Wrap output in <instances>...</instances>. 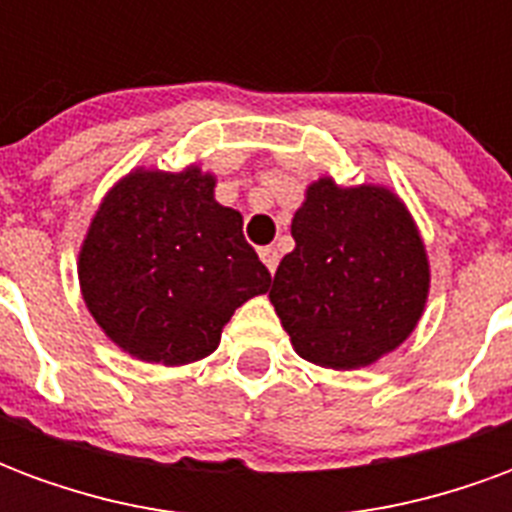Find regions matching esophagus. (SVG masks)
Instances as JSON below:
<instances>
[{
  "instance_id": "obj_1",
  "label": "esophagus",
  "mask_w": 512,
  "mask_h": 512,
  "mask_svg": "<svg viewBox=\"0 0 512 512\" xmlns=\"http://www.w3.org/2000/svg\"><path fill=\"white\" fill-rule=\"evenodd\" d=\"M260 260H263L268 271L274 274V271H277V266H279V249H277V246H263V249H260Z\"/></svg>"
}]
</instances>
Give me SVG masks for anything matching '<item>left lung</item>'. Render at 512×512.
Listing matches in <instances>:
<instances>
[{"label":"left lung","instance_id":"obj_1","mask_svg":"<svg viewBox=\"0 0 512 512\" xmlns=\"http://www.w3.org/2000/svg\"><path fill=\"white\" fill-rule=\"evenodd\" d=\"M290 233L296 249L268 299L301 359L359 370L406 343L425 312L430 263L395 191L323 175L307 186Z\"/></svg>","mask_w":512,"mask_h":512}]
</instances>
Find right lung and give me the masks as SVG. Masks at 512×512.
Returning <instances> with one entry per match:
<instances>
[{
	"mask_svg": "<svg viewBox=\"0 0 512 512\" xmlns=\"http://www.w3.org/2000/svg\"><path fill=\"white\" fill-rule=\"evenodd\" d=\"M216 175L136 167L106 191L79 249V288L104 334L150 365L219 348L224 323L271 285L244 216L213 197Z\"/></svg>",
	"mask_w": 512,
	"mask_h": 512,
	"instance_id": "add662e5",
	"label": "right lung"
}]
</instances>
